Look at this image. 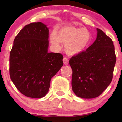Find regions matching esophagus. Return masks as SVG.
Wrapping results in <instances>:
<instances>
[{
	"mask_svg": "<svg viewBox=\"0 0 122 122\" xmlns=\"http://www.w3.org/2000/svg\"><path fill=\"white\" fill-rule=\"evenodd\" d=\"M63 63L65 65H67L69 63V60H68V58L64 57L63 58Z\"/></svg>",
	"mask_w": 122,
	"mask_h": 122,
	"instance_id": "1",
	"label": "esophagus"
}]
</instances>
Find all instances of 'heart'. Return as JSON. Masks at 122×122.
Instances as JSON below:
<instances>
[{
	"label": "heart",
	"instance_id": "1",
	"mask_svg": "<svg viewBox=\"0 0 122 122\" xmlns=\"http://www.w3.org/2000/svg\"><path fill=\"white\" fill-rule=\"evenodd\" d=\"M50 42L56 49L61 48L60 43L65 44L68 54L74 56L83 52L91 39V33L85 28L64 26L50 35Z\"/></svg>",
	"mask_w": 122,
	"mask_h": 122
}]
</instances>
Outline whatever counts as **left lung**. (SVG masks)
<instances>
[{"label": "left lung", "mask_w": 122, "mask_h": 122, "mask_svg": "<svg viewBox=\"0 0 122 122\" xmlns=\"http://www.w3.org/2000/svg\"><path fill=\"white\" fill-rule=\"evenodd\" d=\"M94 42L86 50L72 56L71 86L78 97L91 99L100 96L111 83L116 56L113 41L102 30L97 29Z\"/></svg>", "instance_id": "left-lung-1"}]
</instances>
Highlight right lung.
Instances as JSON below:
<instances>
[{
    "label": "right lung",
    "instance_id": "1",
    "mask_svg": "<svg viewBox=\"0 0 122 122\" xmlns=\"http://www.w3.org/2000/svg\"><path fill=\"white\" fill-rule=\"evenodd\" d=\"M49 29L41 22L26 25L14 40L9 56L11 80L21 94L41 98L63 65L61 53H48Z\"/></svg>",
    "mask_w": 122,
    "mask_h": 122
}]
</instances>
